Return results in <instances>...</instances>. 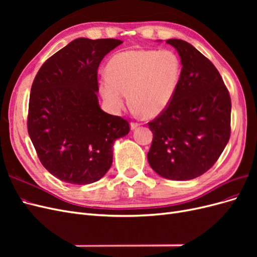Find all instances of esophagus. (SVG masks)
<instances>
[{
    "instance_id": "1",
    "label": "esophagus",
    "mask_w": 257,
    "mask_h": 257,
    "mask_svg": "<svg viewBox=\"0 0 257 257\" xmlns=\"http://www.w3.org/2000/svg\"><path fill=\"white\" fill-rule=\"evenodd\" d=\"M138 126H139V124H138V123H135V122H132V123L130 124V127H131V130H132V131L136 130Z\"/></svg>"
}]
</instances>
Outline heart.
<instances>
[{"label": "heart", "mask_w": 257, "mask_h": 257, "mask_svg": "<svg viewBox=\"0 0 257 257\" xmlns=\"http://www.w3.org/2000/svg\"><path fill=\"white\" fill-rule=\"evenodd\" d=\"M106 73L98 85L110 109L121 110L128 94L135 110L144 118L152 119L172 102L180 79L181 63L172 50L130 49L114 54Z\"/></svg>", "instance_id": "obj_1"}]
</instances>
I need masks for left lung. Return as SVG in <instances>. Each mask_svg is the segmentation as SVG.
<instances>
[{"instance_id":"8db88e82","label":"left lung","mask_w":257,"mask_h":257,"mask_svg":"<svg viewBox=\"0 0 257 257\" xmlns=\"http://www.w3.org/2000/svg\"><path fill=\"white\" fill-rule=\"evenodd\" d=\"M166 44L178 51L182 68L172 102L149 123L153 141L147 157L161 177L185 181L205 174L226 147L231 103L220 73L203 53L182 40Z\"/></svg>"}]
</instances>
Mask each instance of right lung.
I'll list each match as a JSON object with an SVG mask.
<instances>
[{"instance_id":"add662e5","label":"right lung","mask_w":257,"mask_h":257,"mask_svg":"<svg viewBox=\"0 0 257 257\" xmlns=\"http://www.w3.org/2000/svg\"><path fill=\"white\" fill-rule=\"evenodd\" d=\"M123 42L76 38L38 71L31 88L28 132L43 166L61 181L90 184L112 164L126 120L100 109L97 68Z\"/></svg>"}]
</instances>
